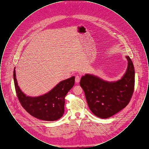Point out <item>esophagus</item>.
<instances>
[{
    "instance_id": "obj_1",
    "label": "esophagus",
    "mask_w": 149,
    "mask_h": 149,
    "mask_svg": "<svg viewBox=\"0 0 149 149\" xmlns=\"http://www.w3.org/2000/svg\"><path fill=\"white\" fill-rule=\"evenodd\" d=\"M80 77H79V76H76V77H75V82L77 83H79V81H80Z\"/></svg>"
}]
</instances>
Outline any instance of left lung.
<instances>
[{"label": "left lung", "mask_w": 149, "mask_h": 149, "mask_svg": "<svg viewBox=\"0 0 149 149\" xmlns=\"http://www.w3.org/2000/svg\"><path fill=\"white\" fill-rule=\"evenodd\" d=\"M127 68L120 79L108 81L93 74L83 76L80 85L93 113L107 118L119 112L129 103L135 86V69L130 57L126 56Z\"/></svg>", "instance_id": "left-lung-1"}]
</instances>
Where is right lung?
<instances>
[{
  "mask_svg": "<svg viewBox=\"0 0 149 149\" xmlns=\"http://www.w3.org/2000/svg\"><path fill=\"white\" fill-rule=\"evenodd\" d=\"M16 93L22 106L36 118L46 121L60 119L64 113L65 97L75 83V77L58 83L52 90L38 97H30L22 91L18 85L15 70L13 71Z\"/></svg>",
  "mask_w": 149,
  "mask_h": 149,
  "instance_id": "right-lung-1",
  "label": "right lung"
}]
</instances>
